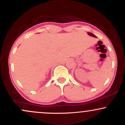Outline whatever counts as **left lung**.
Segmentation results:
<instances>
[{"instance_id": "obj_1", "label": "left lung", "mask_w": 125, "mask_h": 125, "mask_svg": "<svg viewBox=\"0 0 125 125\" xmlns=\"http://www.w3.org/2000/svg\"><path fill=\"white\" fill-rule=\"evenodd\" d=\"M87 34H88V35H89V36H92V37H94V38H97V37L95 35H94V34H93V33H92L88 32V33H87Z\"/></svg>"}]
</instances>
